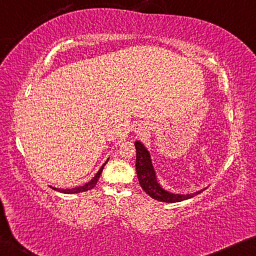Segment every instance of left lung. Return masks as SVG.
Returning a JSON list of instances; mask_svg holds the SVG:
<instances>
[{"label": "left lung", "instance_id": "obj_1", "mask_svg": "<svg viewBox=\"0 0 256 256\" xmlns=\"http://www.w3.org/2000/svg\"><path fill=\"white\" fill-rule=\"evenodd\" d=\"M136 148V172L138 182L143 190L151 196V198L164 202H180L183 200L194 198V196L202 194L205 188L194 192V194H172L159 183L156 169L153 167L150 152L140 140L135 142Z\"/></svg>", "mask_w": 256, "mask_h": 256}]
</instances>
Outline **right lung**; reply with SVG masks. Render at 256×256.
Instances as JSON below:
<instances>
[{
  "instance_id": "right-lung-1",
  "label": "right lung",
  "mask_w": 256,
  "mask_h": 256,
  "mask_svg": "<svg viewBox=\"0 0 256 256\" xmlns=\"http://www.w3.org/2000/svg\"><path fill=\"white\" fill-rule=\"evenodd\" d=\"M110 158H108V160L105 161V162L102 164V167L100 168V170H98L96 172V175L94 176V178L89 180V182H87L86 184H84V186H76V188H54V186H51V188H54V190H56L58 192H62V194H80V192H84V191H88V190H92V188H95L96 183L98 178H100V176L102 174V172H103V168L106 164H108Z\"/></svg>"
}]
</instances>
